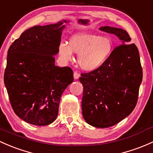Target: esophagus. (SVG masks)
Instances as JSON below:
<instances>
[{"label":"esophagus","instance_id":"esophagus-1","mask_svg":"<svg viewBox=\"0 0 153 153\" xmlns=\"http://www.w3.org/2000/svg\"><path fill=\"white\" fill-rule=\"evenodd\" d=\"M80 76V74L79 73H77V72L75 71L74 73V78L75 79H79V77Z\"/></svg>","mask_w":153,"mask_h":153}]
</instances>
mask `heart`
I'll return each instance as SVG.
<instances>
[{"instance_id":"1","label":"heart","mask_w":153,"mask_h":153,"mask_svg":"<svg viewBox=\"0 0 153 153\" xmlns=\"http://www.w3.org/2000/svg\"><path fill=\"white\" fill-rule=\"evenodd\" d=\"M113 50L114 44L110 38L79 32L70 38L68 45L60 44L58 53L65 60H71L73 52L77 54V63L80 68L86 71H93L106 63Z\"/></svg>"}]
</instances>
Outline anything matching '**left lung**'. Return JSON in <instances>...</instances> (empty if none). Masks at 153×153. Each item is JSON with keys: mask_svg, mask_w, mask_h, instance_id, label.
<instances>
[{"mask_svg": "<svg viewBox=\"0 0 153 153\" xmlns=\"http://www.w3.org/2000/svg\"><path fill=\"white\" fill-rule=\"evenodd\" d=\"M100 30L114 34L121 45L113 50L103 65L90 73L82 74V109L90 126L109 128L120 122L135 108L142 81L139 50L126 30L102 26Z\"/></svg>", "mask_w": 153, "mask_h": 153, "instance_id": "8db88e82", "label": "left lung"}]
</instances>
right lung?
Here are the masks:
<instances>
[{
  "instance_id": "right-lung-1",
  "label": "right lung",
  "mask_w": 153,
  "mask_h": 153,
  "mask_svg": "<svg viewBox=\"0 0 153 153\" xmlns=\"http://www.w3.org/2000/svg\"><path fill=\"white\" fill-rule=\"evenodd\" d=\"M27 29L8 50L4 84L11 105L22 120L43 126L53 123L65 88L73 82L69 67L55 65L64 23Z\"/></svg>"
}]
</instances>
